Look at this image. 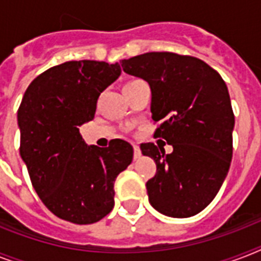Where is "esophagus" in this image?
Masks as SVG:
<instances>
[{"label":"esophagus","mask_w":261,"mask_h":261,"mask_svg":"<svg viewBox=\"0 0 261 261\" xmlns=\"http://www.w3.org/2000/svg\"><path fill=\"white\" fill-rule=\"evenodd\" d=\"M142 155V153H141V149H139L138 145H134V159H139Z\"/></svg>","instance_id":"esophagus-1"}]
</instances>
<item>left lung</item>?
Returning a JSON list of instances; mask_svg holds the SVG:
<instances>
[{
	"label": "left lung",
	"mask_w": 261,
	"mask_h": 261,
	"mask_svg": "<svg viewBox=\"0 0 261 261\" xmlns=\"http://www.w3.org/2000/svg\"><path fill=\"white\" fill-rule=\"evenodd\" d=\"M124 73L145 80L151 90L155 130L173 151L142 143L157 172L146 182L149 202L172 218H188L218 194L233 154L234 115L226 84L206 62L174 53H146L123 59Z\"/></svg>",
	"instance_id": "1"
}]
</instances>
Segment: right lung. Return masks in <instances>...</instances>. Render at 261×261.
I'll list each match as a JSON object with an SVG mask.
<instances>
[{"instance_id": "1", "label": "right lung", "mask_w": 261, "mask_h": 261, "mask_svg": "<svg viewBox=\"0 0 261 261\" xmlns=\"http://www.w3.org/2000/svg\"><path fill=\"white\" fill-rule=\"evenodd\" d=\"M118 62L70 61L50 67L27 88L17 111L20 155L48 210L77 225L114 208V184L133 161V146L114 139L88 146L80 127L94 118L102 90L119 79Z\"/></svg>"}]
</instances>
